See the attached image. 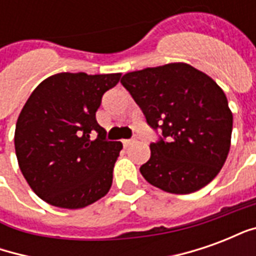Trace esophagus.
<instances>
[{"instance_id":"esophagus-1","label":"esophagus","mask_w":256,"mask_h":256,"mask_svg":"<svg viewBox=\"0 0 256 256\" xmlns=\"http://www.w3.org/2000/svg\"><path fill=\"white\" fill-rule=\"evenodd\" d=\"M122 142H123V146H124V148H128V146H130V145H133L136 141H134V140H123Z\"/></svg>"}]
</instances>
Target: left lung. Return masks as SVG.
<instances>
[{
    "mask_svg": "<svg viewBox=\"0 0 256 256\" xmlns=\"http://www.w3.org/2000/svg\"><path fill=\"white\" fill-rule=\"evenodd\" d=\"M150 128L162 137L140 167L156 188L176 194L196 192L214 180L230 150L233 115L224 90L186 63H170L123 75Z\"/></svg>",
    "mask_w": 256,
    "mask_h": 256,
    "instance_id": "left-lung-1",
    "label": "left lung"
}]
</instances>
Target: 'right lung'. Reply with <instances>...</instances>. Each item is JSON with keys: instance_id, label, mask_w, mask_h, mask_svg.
Here are the masks:
<instances>
[{"instance_id": "1", "label": "right lung", "mask_w": 256, "mask_h": 256, "mask_svg": "<svg viewBox=\"0 0 256 256\" xmlns=\"http://www.w3.org/2000/svg\"><path fill=\"white\" fill-rule=\"evenodd\" d=\"M122 74H54L36 86L20 112L14 150L30 188L60 208H84L112 185L119 141L96 120L102 94ZM98 133L94 140L90 134Z\"/></svg>"}]
</instances>
